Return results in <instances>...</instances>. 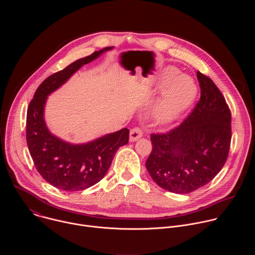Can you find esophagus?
<instances>
[{
  "instance_id": "34e87169",
  "label": "esophagus",
  "mask_w": 255,
  "mask_h": 255,
  "mask_svg": "<svg viewBox=\"0 0 255 255\" xmlns=\"http://www.w3.org/2000/svg\"><path fill=\"white\" fill-rule=\"evenodd\" d=\"M143 135V131L141 128L139 127H135L133 128L131 131H130V136H129V140L131 142H134V141H137L138 139H140Z\"/></svg>"
}]
</instances>
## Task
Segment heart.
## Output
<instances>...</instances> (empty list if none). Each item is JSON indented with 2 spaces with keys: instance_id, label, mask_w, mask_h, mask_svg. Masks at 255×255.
<instances>
[{
  "instance_id": "b5f03b06",
  "label": "heart",
  "mask_w": 255,
  "mask_h": 255,
  "mask_svg": "<svg viewBox=\"0 0 255 255\" xmlns=\"http://www.w3.org/2000/svg\"><path fill=\"white\" fill-rule=\"evenodd\" d=\"M166 86L160 100L154 109V119L160 124L175 120L192 104L198 93V87L193 78L187 75L178 76L175 67H167L162 77L161 85Z\"/></svg>"
}]
</instances>
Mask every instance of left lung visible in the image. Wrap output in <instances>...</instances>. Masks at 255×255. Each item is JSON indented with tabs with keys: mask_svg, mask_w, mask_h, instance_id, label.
I'll list each match as a JSON object with an SVG mask.
<instances>
[{
	"mask_svg": "<svg viewBox=\"0 0 255 255\" xmlns=\"http://www.w3.org/2000/svg\"><path fill=\"white\" fill-rule=\"evenodd\" d=\"M201 98L179 126L151 134L152 151L146 168L162 189L192 193L208 183L224 166L231 142V112L220 90L197 71Z\"/></svg>",
	"mask_w": 255,
	"mask_h": 255,
	"instance_id": "8db88e82",
	"label": "left lung"
}]
</instances>
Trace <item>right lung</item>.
Returning <instances> with one entry per match:
<instances>
[{
	"label": "right lung",
	"mask_w": 255,
	"mask_h": 255,
	"mask_svg": "<svg viewBox=\"0 0 255 255\" xmlns=\"http://www.w3.org/2000/svg\"><path fill=\"white\" fill-rule=\"evenodd\" d=\"M112 48L95 51L48 77L36 90L28 106L26 139L30 155L40 175L61 191H83L99 183L110 167L118 148L128 143L127 128L89 143H67L49 132L43 117L47 96L62 86L84 64Z\"/></svg>",
	"instance_id": "obj_1"
}]
</instances>
